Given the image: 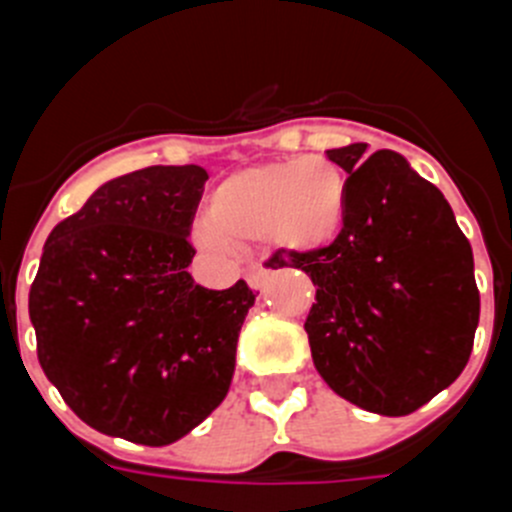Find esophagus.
Here are the masks:
<instances>
[{
    "mask_svg": "<svg viewBox=\"0 0 512 512\" xmlns=\"http://www.w3.org/2000/svg\"><path fill=\"white\" fill-rule=\"evenodd\" d=\"M246 279L253 289H264L266 279H269V269L261 264H248L246 266Z\"/></svg>",
    "mask_w": 512,
    "mask_h": 512,
    "instance_id": "34e87169",
    "label": "esophagus"
}]
</instances>
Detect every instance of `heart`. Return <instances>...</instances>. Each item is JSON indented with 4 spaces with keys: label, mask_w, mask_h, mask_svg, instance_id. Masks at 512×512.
<instances>
[{
    "label": "heart",
    "mask_w": 512,
    "mask_h": 512,
    "mask_svg": "<svg viewBox=\"0 0 512 512\" xmlns=\"http://www.w3.org/2000/svg\"><path fill=\"white\" fill-rule=\"evenodd\" d=\"M348 212L341 166L325 156L243 169L212 192L210 223L197 228L207 248L274 241L289 251H320L336 241Z\"/></svg>",
    "instance_id": "heart-1"
}]
</instances>
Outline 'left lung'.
Masks as SVG:
<instances>
[{"mask_svg":"<svg viewBox=\"0 0 512 512\" xmlns=\"http://www.w3.org/2000/svg\"><path fill=\"white\" fill-rule=\"evenodd\" d=\"M348 174L343 230L320 251H274L315 284L305 320L315 369L343 400L410 415L467 366L479 289L449 202L395 151H325Z\"/></svg>","mask_w":512,"mask_h":512,"instance_id":"8db88e82","label":"left lung"}]
</instances>
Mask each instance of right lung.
<instances>
[{
  "instance_id": "right-lung-1",
  "label": "right lung",
  "mask_w": 512,
  "mask_h": 512,
  "mask_svg": "<svg viewBox=\"0 0 512 512\" xmlns=\"http://www.w3.org/2000/svg\"><path fill=\"white\" fill-rule=\"evenodd\" d=\"M202 166H148L61 220L30 287L38 361L94 431L143 446L187 436L225 400L256 295L194 284Z\"/></svg>"
}]
</instances>
